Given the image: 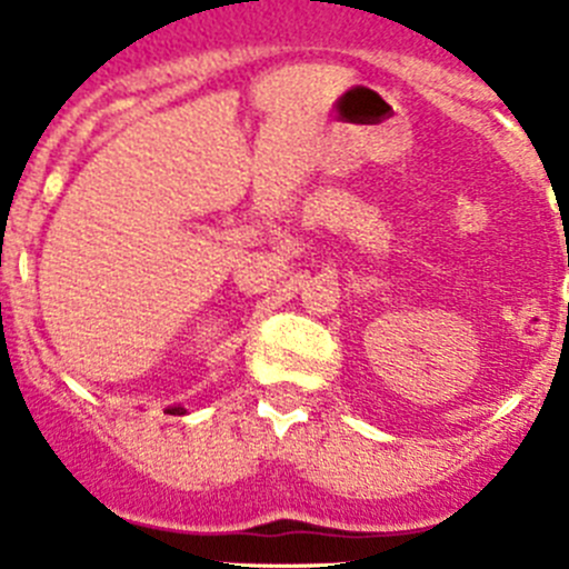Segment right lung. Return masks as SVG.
I'll return each mask as SVG.
<instances>
[{
	"label": "right lung",
	"instance_id": "add662e5",
	"mask_svg": "<svg viewBox=\"0 0 569 569\" xmlns=\"http://www.w3.org/2000/svg\"><path fill=\"white\" fill-rule=\"evenodd\" d=\"M164 412H168V416H184V412H188V410H184V407H168V410H164Z\"/></svg>",
	"mask_w": 569,
	"mask_h": 569
}]
</instances>
